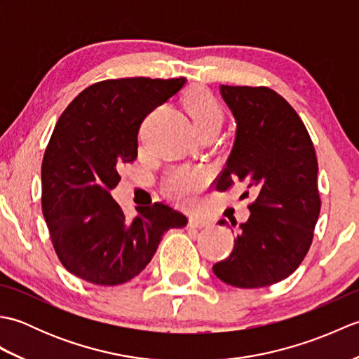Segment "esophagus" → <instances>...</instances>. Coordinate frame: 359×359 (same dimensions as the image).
Here are the masks:
<instances>
[{"label":"esophagus","instance_id":"esophagus-1","mask_svg":"<svg viewBox=\"0 0 359 359\" xmlns=\"http://www.w3.org/2000/svg\"><path fill=\"white\" fill-rule=\"evenodd\" d=\"M210 222L207 219H203V217H197V216H191L189 217V226H193V228H203V226H207Z\"/></svg>","mask_w":359,"mask_h":359}]
</instances>
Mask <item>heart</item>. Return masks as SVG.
Masks as SVG:
<instances>
[{"label":"heart","instance_id":"obj_1","mask_svg":"<svg viewBox=\"0 0 359 359\" xmlns=\"http://www.w3.org/2000/svg\"><path fill=\"white\" fill-rule=\"evenodd\" d=\"M185 108L201 134L208 129H220L224 123V111L208 89L191 88L185 95ZM208 172L201 168L179 166L168 174V191L175 201L191 203L194 196L207 185Z\"/></svg>","mask_w":359,"mask_h":359}]
</instances>
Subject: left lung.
<instances>
[{
	"label": "left lung",
	"instance_id": "8db88e82",
	"mask_svg": "<svg viewBox=\"0 0 359 359\" xmlns=\"http://www.w3.org/2000/svg\"><path fill=\"white\" fill-rule=\"evenodd\" d=\"M220 94L238 129L216 188L242 182L256 199L231 255L212 271L233 287H266L288 278L313 241L321 211L316 152L301 117L273 89L222 85Z\"/></svg>",
	"mask_w": 359,
	"mask_h": 359
}]
</instances>
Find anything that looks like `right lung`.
Segmentation results:
<instances>
[{"label":"right lung","mask_w":359,"mask_h":359,"mask_svg":"<svg viewBox=\"0 0 359 359\" xmlns=\"http://www.w3.org/2000/svg\"><path fill=\"white\" fill-rule=\"evenodd\" d=\"M185 79H118L86 88L58 118L41 165V208L65 269L97 285L135 278L165 231L188 219L162 202L128 220L111 189L133 163L148 114L177 94Z\"/></svg>","instance_id":"1"}]
</instances>
